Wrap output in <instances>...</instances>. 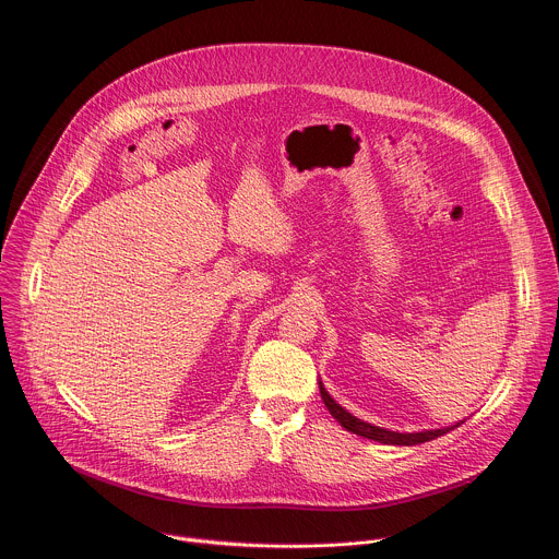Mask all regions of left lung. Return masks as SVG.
Returning <instances> with one entry per match:
<instances>
[{"label":"left lung","instance_id":"left-lung-1","mask_svg":"<svg viewBox=\"0 0 559 559\" xmlns=\"http://www.w3.org/2000/svg\"><path fill=\"white\" fill-rule=\"evenodd\" d=\"M321 397H323L325 407L330 409V414L341 423V427H345L347 431H352L356 436H362V438H369V440H376V442H382V444H407V447L409 444H420V442H429V440L455 429L457 425H462V423H457V425L447 427V429H433V431H420V433H397V431H386V429L373 427V425L362 423L356 416L347 414L341 405H336V401L325 391L323 384H321Z\"/></svg>","mask_w":559,"mask_h":559}]
</instances>
